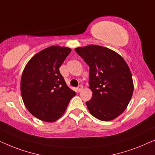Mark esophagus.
Returning a JSON list of instances; mask_svg holds the SVG:
<instances>
[{
    "label": "esophagus",
    "instance_id": "1",
    "mask_svg": "<svg viewBox=\"0 0 155 155\" xmlns=\"http://www.w3.org/2000/svg\"><path fill=\"white\" fill-rule=\"evenodd\" d=\"M82 89H83V86L82 85H79V86H78L77 88V92H80V91H81Z\"/></svg>",
    "mask_w": 155,
    "mask_h": 155
}]
</instances>
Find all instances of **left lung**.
I'll return each instance as SVG.
<instances>
[{"mask_svg":"<svg viewBox=\"0 0 155 155\" xmlns=\"http://www.w3.org/2000/svg\"><path fill=\"white\" fill-rule=\"evenodd\" d=\"M90 67L89 88L92 98L89 112L99 120L111 121L124 112L134 93V82L127 63L112 50L97 45L75 48Z\"/></svg>","mask_w":155,"mask_h":155,"instance_id":"1","label":"left lung"}]
</instances>
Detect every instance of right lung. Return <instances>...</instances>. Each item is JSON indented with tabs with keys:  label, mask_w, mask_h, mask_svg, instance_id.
Instances as JSON below:
<instances>
[{
	"label": "right lung",
	"mask_w": 155,
	"mask_h": 155,
	"mask_svg": "<svg viewBox=\"0 0 155 155\" xmlns=\"http://www.w3.org/2000/svg\"><path fill=\"white\" fill-rule=\"evenodd\" d=\"M71 51L67 47L50 46L32 57L24 69L21 97L29 112L41 121L60 119L76 95L59 70Z\"/></svg>",
	"instance_id": "obj_1"
}]
</instances>
